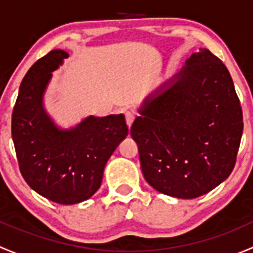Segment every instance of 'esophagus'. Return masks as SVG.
<instances>
[{"label":"esophagus","instance_id":"1","mask_svg":"<svg viewBox=\"0 0 253 253\" xmlns=\"http://www.w3.org/2000/svg\"><path fill=\"white\" fill-rule=\"evenodd\" d=\"M125 116H126V122H127V126L131 127V125L133 124L134 119H136V116H134L133 112L131 111H127L126 114H125Z\"/></svg>","mask_w":253,"mask_h":253}]
</instances>
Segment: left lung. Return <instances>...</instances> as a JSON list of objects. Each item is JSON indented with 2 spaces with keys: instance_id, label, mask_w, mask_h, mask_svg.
I'll return each instance as SVG.
<instances>
[{
  "instance_id": "1",
  "label": "left lung",
  "mask_w": 253,
  "mask_h": 253,
  "mask_svg": "<svg viewBox=\"0 0 253 253\" xmlns=\"http://www.w3.org/2000/svg\"><path fill=\"white\" fill-rule=\"evenodd\" d=\"M172 84L145 100L131 136L145 181L176 198H197L233 171L244 121L233 79L208 48L191 55Z\"/></svg>"
}]
</instances>
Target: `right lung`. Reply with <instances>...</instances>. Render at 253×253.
<instances>
[{"label": "right lung", "mask_w": 253, "mask_h": 253, "mask_svg": "<svg viewBox=\"0 0 253 253\" xmlns=\"http://www.w3.org/2000/svg\"><path fill=\"white\" fill-rule=\"evenodd\" d=\"M52 50L23 78L12 112V138L20 174L42 197L58 205H76L100 187L104 168L128 134L124 115L90 116L70 131L58 129L42 108L51 72L67 57Z\"/></svg>", "instance_id": "right-lung-1"}]
</instances>
